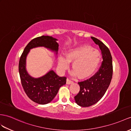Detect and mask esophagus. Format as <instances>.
<instances>
[{
  "mask_svg": "<svg viewBox=\"0 0 131 131\" xmlns=\"http://www.w3.org/2000/svg\"><path fill=\"white\" fill-rule=\"evenodd\" d=\"M73 83V82L71 80H70L69 79H68V78L67 79V84H72V83Z\"/></svg>",
  "mask_w": 131,
  "mask_h": 131,
  "instance_id": "34e87169",
  "label": "esophagus"
}]
</instances>
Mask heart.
<instances>
[{
    "instance_id": "1",
    "label": "heart",
    "mask_w": 131,
    "mask_h": 131,
    "mask_svg": "<svg viewBox=\"0 0 131 131\" xmlns=\"http://www.w3.org/2000/svg\"><path fill=\"white\" fill-rule=\"evenodd\" d=\"M101 55L97 49L88 46L75 48L68 51L66 58L60 56L58 68L62 72L68 69L69 62H72V75L78 74L79 77L85 78L92 75L98 68L101 62Z\"/></svg>"
}]
</instances>
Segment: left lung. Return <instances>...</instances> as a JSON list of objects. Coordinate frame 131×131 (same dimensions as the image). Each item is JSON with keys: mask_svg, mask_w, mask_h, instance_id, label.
I'll use <instances>...</instances> for the list:
<instances>
[{"mask_svg": "<svg viewBox=\"0 0 131 131\" xmlns=\"http://www.w3.org/2000/svg\"><path fill=\"white\" fill-rule=\"evenodd\" d=\"M101 50L103 62L98 71L90 79L78 82L80 91L74 97L75 103L81 107L92 106L103 97L112 78V58L109 49L99 39L92 37Z\"/></svg>", "mask_w": 131, "mask_h": 131, "instance_id": "8db88e82", "label": "left lung"}]
</instances>
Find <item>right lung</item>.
<instances>
[{
	"mask_svg": "<svg viewBox=\"0 0 131 131\" xmlns=\"http://www.w3.org/2000/svg\"><path fill=\"white\" fill-rule=\"evenodd\" d=\"M57 40L56 38L48 36L34 38L25 47L19 63V72L25 93L31 101L39 104L50 103L58 93L60 87L66 84L67 78L59 77L53 70L40 77H33L27 71V57L30 49L40 47L46 48L57 55L59 45Z\"/></svg>",
	"mask_w": 131,
	"mask_h": 131,
	"instance_id": "right-lung-1",
	"label": "right lung"
}]
</instances>
